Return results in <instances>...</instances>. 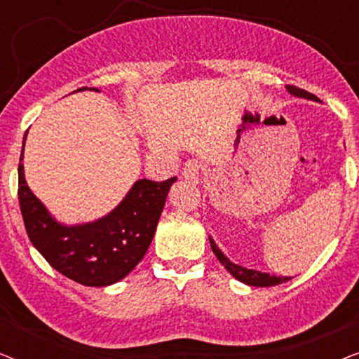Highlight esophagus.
I'll use <instances>...</instances> for the list:
<instances>
[{
	"mask_svg": "<svg viewBox=\"0 0 359 359\" xmlns=\"http://www.w3.org/2000/svg\"><path fill=\"white\" fill-rule=\"evenodd\" d=\"M183 176L189 181H198L201 176V165L198 161H188L183 166Z\"/></svg>",
	"mask_w": 359,
	"mask_h": 359,
	"instance_id": "34e87169",
	"label": "esophagus"
}]
</instances>
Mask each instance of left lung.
<instances>
[{
  "instance_id": "obj_1",
  "label": "left lung",
  "mask_w": 359,
  "mask_h": 359,
  "mask_svg": "<svg viewBox=\"0 0 359 359\" xmlns=\"http://www.w3.org/2000/svg\"><path fill=\"white\" fill-rule=\"evenodd\" d=\"M286 90L289 95L296 96V97H302V100H311V101H318L317 96L311 95V93H307L306 90H301V88H296V86H286ZM209 242H210V248H212V252L215 257L220 263H222V266L227 269V271L232 274L235 279H238L240 283L243 284H248V286H255V287H269V286H276V284H281V283H286L289 281V276H276V274H269V273H262V271H257V269H248V268H243L240 266V264L230 262V259L225 257L222 253V250H220L217 245H215L214 238L209 237Z\"/></svg>"
}]
</instances>
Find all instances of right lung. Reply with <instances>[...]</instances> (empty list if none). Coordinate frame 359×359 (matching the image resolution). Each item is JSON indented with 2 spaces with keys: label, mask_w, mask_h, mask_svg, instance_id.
I'll list each match as a JSON object with an SVG mask.
<instances>
[{
  "label": "right lung",
  "mask_w": 359,
  "mask_h": 359,
  "mask_svg": "<svg viewBox=\"0 0 359 359\" xmlns=\"http://www.w3.org/2000/svg\"><path fill=\"white\" fill-rule=\"evenodd\" d=\"M83 90L86 88L76 91ZM26 135L18 168V196L34 247L53 269L83 286L104 287L124 279L145 257L176 176L161 183L137 180L109 214L91 222L67 225L48 212L26 183L22 165Z\"/></svg>",
  "instance_id": "obj_1"
}]
</instances>
